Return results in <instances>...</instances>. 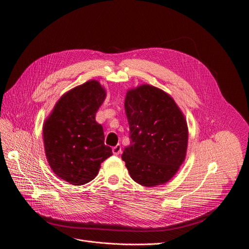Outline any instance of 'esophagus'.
Returning a JSON list of instances; mask_svg holds the SVG:
<instances>
[{"instance_id":"esophagus-1","label":"esophagus","mask_w":249,"mask_h":249,"mask_svg":"<svg viewBox=\"0 0 249 249\" xmlns=\"http://www.w3.org/2000/svg\"><path fill=\"white\" fill-rule=\"evenodd\" d=\"M112 151H113V153H114L115 155H119V154L122 152V147H121L120 144H117L116 146L113 147Z\"/></svg>"}]
</instances>
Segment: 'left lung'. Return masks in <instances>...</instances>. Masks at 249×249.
I'll return each mask as SVG.
<instances>
[{
    "mask_svg": "<svg viewBox=\"0 0 249 249\" xmlns=\"http://www.w3.org/2000/svg\"><path fill=\"white\" fill-rule=\"evenodd\" d=\"M124 106L130 144L122 160L130 176L144 187L165 184L186 159L189 131L184 114L171 96L150 85L129 89Z\"/></svg>",
    "mask_w": 249,
    "mask_h": 249,
    "instance_id": "1",
    "label": "left lung"
}]
</instances>
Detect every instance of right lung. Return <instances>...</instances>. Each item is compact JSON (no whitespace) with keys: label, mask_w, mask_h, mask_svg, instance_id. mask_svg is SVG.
Here are the masks:
<instances>
[{"label":"right lung","mask_w":249,"mask_h":249,"mask_svg":"<svg viewBox=\"0 0 249 249\" xmlns=\"http://www.w3.org/2000/svg\"><path fill=\"white\" fill-rule=\"evenodd\" d=\"M98 81L91 80L65 93L43 125L47 161L53 173L73 186L94 179L101 163L111 156L96 113L106 98Z\"/></svg>","instance_id":"right-lung-1"}]
</instances>
